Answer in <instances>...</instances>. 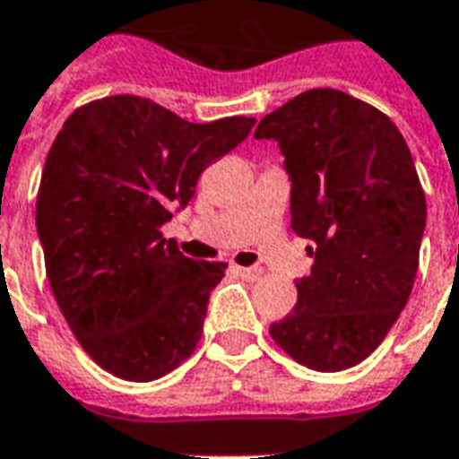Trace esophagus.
I'll use <instances>...</instances> for the list:
<instances>
[{"label":"esophagus","instance_id":"obj_1","mask_svg":"<svg viewBox=\"0 0 459 459\" xmlns=\"http://www.w3.org/2000/svg\"><path fill=\"white\" fill-rule=\"evenodd\" d=\"M233 273H236V275H240L243 280H260V275H263V270L240 268V265H233Z\"/></svg>","mask_w":459,"mask_h":459}]
</instances>
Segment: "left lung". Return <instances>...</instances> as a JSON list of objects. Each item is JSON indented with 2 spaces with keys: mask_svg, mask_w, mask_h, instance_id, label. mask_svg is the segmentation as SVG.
Returning a JSON list of instances; mask_svg holds the SVG:
<instances>
[{
  "mask_svg": "<svg viewBox=\"0 0 459 459\" xmlns=\"http://www.w3.org/2000/svg\"><path fill=\"white\" fill-rule=\"evenodd\" d=\"M290 174V226L312 240V273L270 337L298 364L344 371L374 351L418 273L425 194L388 115L334 88H312L265 115Z\"/></svg>",
  "mask_w": 459,
  "mask_h": 459,
  "instance_id": "left-lung-1",
  "label": "left lung"
}]
</instances>
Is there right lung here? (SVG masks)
Segmentation results:
<instances>
[{"mask_svg": "<svg viewBox=\"0 0 459 459\" xmlns=\"http://www.w3.org/2000/svg\"><path fill=\"white\" fill-rule=\"evenodd\" d=\"M253 125L243 115L196 125L140 95H113L78 108L56 134L36 230L56 302L105 371L154 381L194 354L229 265L186 258L161 226Z\"/></svg>", "mask_w": 459, "mask_h": 459, "instance_id": "obj_1", "label": "right lung"}]
</instances>
